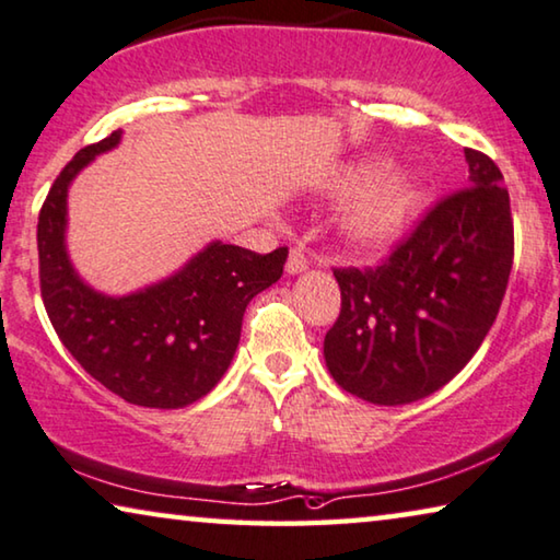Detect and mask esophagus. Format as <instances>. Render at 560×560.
Listing matches in <instances>:
<instances>
[{
	"instance_id": "esophagus-1",
	"label": "esophagus",
	"mask_w": 560,
	"mask_h": 560,
	"mask_svg": "<svg viewBox=\"0 0 560 560\" xmlns=\"http://www.w3.org/2000/svg\"><path fill=\"white\" fill-rule=\"evenodd\" d=\"M306 269H308L306 254L302 252V248H291L289 261H287V273H291V277H294V273H302Z\"/></svg>"
}]
</instances>
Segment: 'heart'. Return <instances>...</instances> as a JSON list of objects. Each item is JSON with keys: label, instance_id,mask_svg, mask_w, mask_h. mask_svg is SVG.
Wrapping results in <instances>:
<instances>
[{"label": "heart", "instance_id": "heart-1", "mask_svg": "<svg viewBox=\"0 0 560 560\" xmlns=\"http://www.w3.org/2000/svg\"><path fill=\"white\" fill-rule=\"evenodd\" d=\"M389 168L382 155H362L329 178V194H360L339 215V233L354 252H380L410 223L424 196L422 175L412 168Z\"/></svg>", "mask_w": 560, "mask_h": 560}]
</instances>
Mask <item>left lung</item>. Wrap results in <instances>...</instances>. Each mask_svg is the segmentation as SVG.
I'll use <instances>...</instances> for the list:
<instances>
[{"mask_svg": "<svg viewBox=\"0 0 560 560\" xmlns=\"http://www.w3.org/2000/svg\"><path fill=\"white\" fill-rule=\"evenodd\" d=\"M467 188L442 198L377 269H334L341 312L329 374L372 405H410L472 360L503 304L513 219L503 173L465 148Z\"/></svg>", "mask_w": 560, "mask_h": 560, "instance_id": "8db88e82", "label": "left lung"}]
</instances>
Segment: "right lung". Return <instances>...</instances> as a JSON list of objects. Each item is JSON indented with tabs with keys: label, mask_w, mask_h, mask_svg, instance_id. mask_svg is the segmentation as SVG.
I'll return each mask as SVG.
<instances>
[{
	"label": "right lung",
	"mask_w": 560,
	"mask_h": 560,
	"mask_svg": "<svg viewBox=\"0 0 560 560\" xmlns=\"http://www.w3.org/2000/svg\"><path fill=\"white\" fill-rule=\"evenodd\" d=\"M115 130L82 148L49 188L37 223L39 289L57 337L90 377L138 407L178 410L206 397L236 354L248 302L283 273L289 248L271 254L213 241L173 277L128 296H107L78 277L65 246L67 190Z\"/></svg>",
	"instance_id": "add662e5"
}]
</instances>
